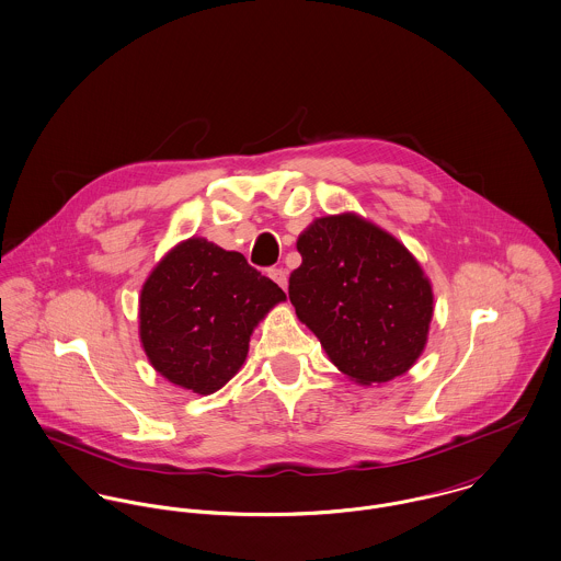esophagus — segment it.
I'll use <instances>...</instances> for the list:
<instances>
[{
  "label": "esophagus",
  "mask_w": 561,
  "mask_h": 561,
  "mask_svg": "<svg viewBox=\"0 0 561 561\" xmlns=\"http://www.w3.org/2000/svg\"><path fill=\"white\" fill-rule=\"evenodd\" d=\"M268 277H271L277 286H282V288L286 290V286H288V273H286V268H271V271H268Z\"/></svg>",
  "instance_id": "esophagus-1"
}]
</instances>
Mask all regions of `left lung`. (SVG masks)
<instances>
[{
    "label": "left lung",
    "mask_w": 561,
    "mask_h": 561,
    "mask_svg": "<svg viewBox=\"0 0 561 561\" xmlns=\"http://www.w3.org/2000/svg\"><path fill=\"white\" fill-rule=\"evenodd\" d=\"M297 250L304 262L290 275L288 297L331 364L366 387L409 373L435 311L415 255L357 213L313 219Z\"/></svg>",
    "instance_id": "left-lung-1"
}]
</instances>
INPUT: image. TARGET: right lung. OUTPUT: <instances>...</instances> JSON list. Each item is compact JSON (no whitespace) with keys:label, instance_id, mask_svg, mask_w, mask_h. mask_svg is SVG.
<instances>
[{"label":"right lung","instance_id":"add662e5","mask_svg":"<svg viewBox=\"0 0 561 561\" xmlns=\"http://www.w3.org/2000/svg\"><path fill=\"white\" fill-rule=\"evenodd\" d=\"M286 293L239 251L191 237L150 271L139 295V340L170 382L208 396L245 364L253 329Z\"/></svg>","mask_w":561,"mask_h":561}]
</instances>
